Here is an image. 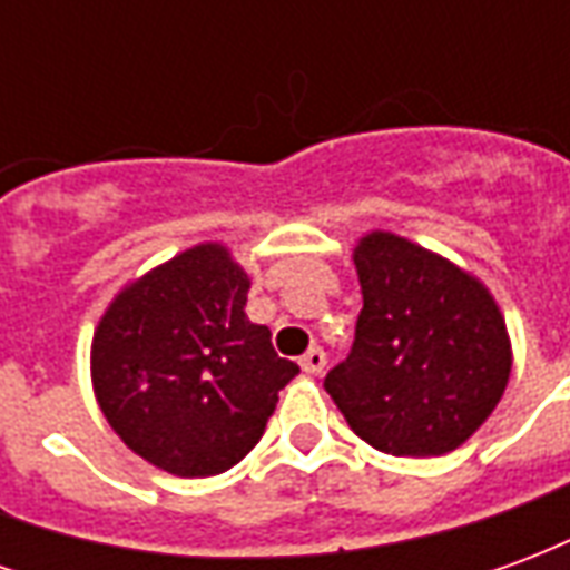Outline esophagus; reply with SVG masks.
I'll list each match as a JSON object with an SVG mask.
<instances>
[{
    "label": "esophagus",
    "mask_w": 570,
    "mask_h": 570,
    "mask_svg": "<svg viewBox=\"0 0 570 570\" xmlns=\"http://www.w3.org/2000/svg\"><path fill=\"white\" fill-rule=\"evenodd\" d=\"M298 366L308 372V375H321L323 366H326V354H323V347H308L305 354H302V360H298Z\"/></svg>",
    "instance_id": "obj_1"
}]
</instances>
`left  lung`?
Returning a JSON list of instances; mask_svg holds the SVG:
<instances>
[{"label":"left lung","instance_id":"left-lung-1","mask_svg":"<svg viewBox=\"0 0 570 570\" xmlns=\"http://www.w3.org/2000/svg\"><path fill=\"white\" fill-rule=\"evenodd\" d=\"M363 311L326 394L372 449L400 458L454 452L501 403L513 345L476 274L394 232L354 247Z\"/></svg>","mask_w":570,"mask_h":570}]
</instances>
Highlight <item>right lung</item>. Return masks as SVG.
I'll use <instances>...</instances> for the list:
<instances>
[{
	"label": "right lung",
	"mask_w": 570,
	"mask_h": 570,
	"mask_svg": "<svg viewBox=\"0 0 570 570\" xmlns=\"http://www.w3.org/2000/svg\"><path fill=\"white\" fill-rule=\"evenodd\" d=\"M249 274L216 240L118 289L94 330L97 406L130 452L174 476H216L262 440L298 375L247 317Z\"/></svg>",
	"instance_id": "obj_1"
}]
</instances>
